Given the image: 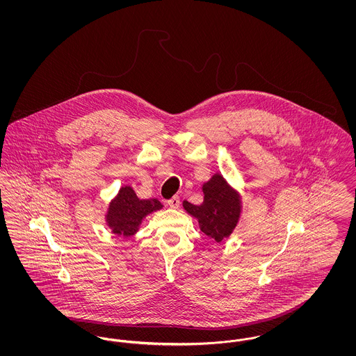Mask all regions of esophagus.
<instances>
[{"label": "esophagus", "mask_w": 356, "mask_h": 356, "mask_svg": "<svg viewBox=\"0 0 356 356\" xmlns=\"http://www.w3.org/2000/svg\"><path fill=\"white\" fill-rule=\"evenodd\" d=\"M167 203H168L170 208H179L180 207V197L179 196H173Z\"/></svg>", "instance_id": "esophagus-1"}]
</instances>
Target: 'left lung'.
<instances>
[{
  "instance_id": "left-lung-1",
  "label": "left lung",
  "mask_w": 356,
  "mask_h": 356,
  "mask_svg": "<svg viewBox=\"0 0 356 356\" xmlns=\"http://www.w3.org/2000/svg\"><path fill=\"white\" fill-rule=\"evenodd\" d=\"M204 202L195 205L184 200L186 212L199 221L204 234L216 243L229 236L240 219L241 200L238 192L229 186L220 173L203 184Z\"/></svg>"
}]
</instances>
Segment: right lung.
I'll return each instance as SVG.
<instances>
[{
	"label": "right lung",
	"mask_w": 356,
	"mask_h": 356,
	"mask_svg": "<svg viewBox=\"0 0 356 356\" xmlns=\"http://www.w3.org/2000/svg\"><path fill=\"white\" fill-rule=\"evenodd\" d=\"M161 208L163 204L157 199L141 200L132 186H121L118 196L109 203L105 221L115 235L134 236L143 220Z\"/></svg>",
	"instance_id": "1"
}]
</instances>
